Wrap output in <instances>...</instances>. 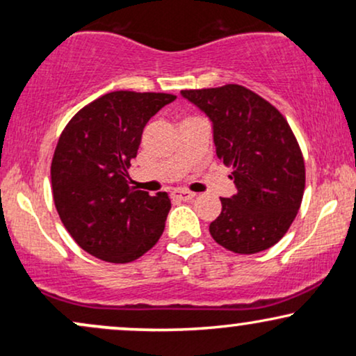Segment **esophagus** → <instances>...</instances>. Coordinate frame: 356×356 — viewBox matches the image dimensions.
Returning a JSON list of instances; mask_svg holds the SVG:
<instances>
[{"label": "esophagus", "mask_w": 356, "mask_h": 356, "mask_svg": "<svg viewBox=\"0 0 356 356\" xmlns=\"http://www.w3.org/2000/svg\"><path fill=\"white\" fill-rule=\"evenodd\" d=\"M172 197L179 199V201H192L195 197V194L191 191H174Z\"/></svg>", "instance_id": "esophagus-1"}]
</instances>
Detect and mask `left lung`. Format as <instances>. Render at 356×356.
<instances>
[{"label":"left lung","instance_id":"1","mask_svg":"<svg viewBox=\"0 0 356 356\" xmlns=\"http://www.w3.org/2000/svg\"><path fill=\"white\" fill-rule=\"evenodd\" d=\"M212 120L216 154L231 167L238 192L222 197L209 226L212 239L238 254L275 246L303 201L305 159L295 134L275 105L243 85L182 90Z\"/></svg>","mask_w":356,"mask_h":356}]
</instances>
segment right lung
Wrapping results in <instances>:
<instances>
[{
    "instance_id": "add662e5",
    "label": "right lung",
    "mask_w": 356,
    "mask_h": 356,
    "mask_svg": "<svg viewBox=\"0 0 356 356\" xmlns=\"http://www.w3.org/2000/svg\"><path fill=\"white\" fill-rule=\"evenodd\" d=\"M174 100L172 93L110 92L79 110L61 132L51 159L53 202L88 254L132 263L161 239L169 195L137 191L127 170L147 122Z\"/></svg>"
}]
</instances>
